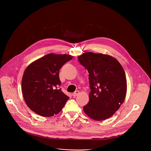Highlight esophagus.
Segmentation results:
<instances>
[{"label":"esophagus","instance_id":"34e87169","mask_svg":"<svg viewBox=\"0 0 151 151\" xmlns=\"http://www.w3.org/2000/svg\"><path fill=\"white\" fill-rule=\"evenodd\" d=\"M79 91H75L72 94V96H73V97H76V96H77L78 95H79Z\"/></svg>","mask_w":151,"mask_h":151}]
</instances>
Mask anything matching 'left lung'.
Returning <instances> with one entry per match:
<instances>
[{
	"instance_id": "8db88e82",
	"label": "left lung",
	"mask_w": 151,
	"mask_h": 151,
	"mask_svg": "<svg viewBox=\"0 0 151 151\" xmlns=\"http://www.w3.org/2000/svg\"><path fill=\"white\" fill-rule=\"evenodd\" d=\"M87 69L91 91L83 111L91 119L102 121L111 117L124 102L127 93L124 70L114 57L87 52L78 57Z\"/></svg>"
}]
</instances>
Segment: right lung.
<instances>
[{"mask_svg": "<svg viewBox=\"0 0 151 151\" xmlns=\"http://www.w3.org/2000/svg\"><path fill=\"white\" fill-rule=\"evenodd\" d=\"M73 57L48 54L32 62L22 79V93L26 103L36 114L45 117L58 114L69 97L59 88V70Z\"/></svg>", "mask_w": 151, "mask_h": 151, "instance_id": "right-lung-1", "label": "right lung"}]
</instances>
